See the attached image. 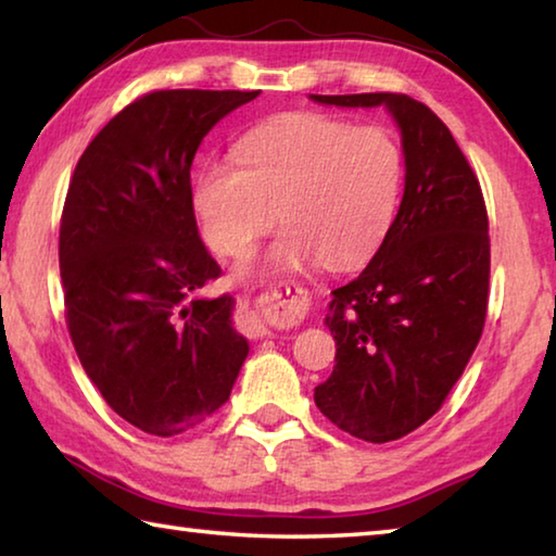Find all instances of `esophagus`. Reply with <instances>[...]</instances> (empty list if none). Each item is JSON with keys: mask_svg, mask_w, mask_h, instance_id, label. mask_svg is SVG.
Here are the masks:
<instances>
[{"mask_svg": "<svg viewBox=\"0 0 556 556\" xmlns=\"http://www.w3.org/2000/svg\"><path fill=\"white\" fill-rule=\"evenodd\" d=\"M304 299L299 287H269L262 294L242 301L238 328L248 338H262L275 326H294L306 314Z\"/></svg>", "mask_w": 556, "mask_h": 556, "instance_id": "esophagus-1", "label": "esophagus"}]
</instances>
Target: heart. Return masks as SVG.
Returning <instances> with one entry per match:
<instances>
[{"mask_svg": "<svg viewBox=\"0 0 556 556\" xmlns=\"http://www.w3.org/2000/svg\"><path fill=\"white\" fill-rule=\"evenodd\" d=\"M238 163L208 162L193 181L205 240L225 257L248 255L279 218L267 252L275 269L363 265L397 213L404 156L384 127L324 112H291L244 135Z\"/></svg>", "mask_w": 556, "mask_h": 556, "instance_id": "b5f03b06", "label": "heart"}]
</instances>
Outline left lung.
I'll use <instances>...</instances> for the list:
<instances>
[{"instance_id":"left-lung-1","label":"left lung","mask_w":556,"mask_h":556,"mask_svg":"<svg viewBox=\"0 0 556 556\" xmlns=\"http://www.w3.org/2000/svg\"><path fill=\"white\" fill-rule=\"evenodd\" d=\"M341 108H388L402 129L404 195L388 235L345 287L326 326L336 368L314 392L338 429L370 444L434 417L481 341L491 235L481 181L448 127L402 92L314 96Z\"/></svg>"}]
</instances>
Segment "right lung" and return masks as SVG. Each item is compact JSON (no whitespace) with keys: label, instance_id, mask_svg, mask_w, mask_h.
Listing matches in <instances>:
<instances>
[{"label":"right lung","instance_id":"add662e5","mask_svg":"<svg viewBox=\"0 0 556 556\" xmlns=\"http://www.w3.org/2000/svg\"><path fill=\"white\" fill-rule=\"evenodd\" d=\"M260 90H152L117 112L75 164L59 262L65 326L102 397L172 439L208 421L248 357L232 299H195L223 271L193 215L203 137Z\"/></svg>","mask_w":556,"mask_h":556}]
</instances>
